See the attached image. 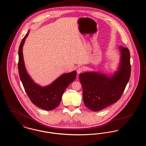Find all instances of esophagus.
Returning a JSON list of instances; mask_svg holds the SVG:
<instances>
[{
    "instance_id": "obj_1",
    "label": "esophagus",
    "mask_w": 146,
    "mask_h": 146,
    "mask_svg": "<svg viewBox=\"0 0 146 146\" xmlns=\"http://www.w3.org/2000/svg\"><path fill=\"white\" fill-rule=\"evenodd\" d=\"M84 70L83 68V67H78V69H77V73L79 74H80V73H82L83 71Z\"/></svg>"
}]
</instances>
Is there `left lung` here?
<instances>
[{"instance_id":"left-lung-1","label":"left lung","mask_w":146,"mask_h":146,"mask_svg":"<svg viewBox=\"0 0 146 146\" xmlns=\"http://www.w3.org/2000/svg\"><path fill=\"white\" fill-rule=\"evenodd\" d=\"M119 50L120 63L118 70L113 75L98 72H84L79 74L84 104L92 111H101L117 102L130 79V51L127 48L121 46Z\"/></svg>"}]
</instances>
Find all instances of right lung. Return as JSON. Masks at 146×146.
I'll return each mask as SVG.
<instances>
[{
    "mask_svg": "<svg viewBox=\"0 0 146 146\" xmlns=\"http://www.w3.org/2000/svg\"><path fill=\"white\" fill-rule=\"evenodd\" d=\"M29 31L22 39L19 49L18 69L21 82L31 102L37 107L51 111L59 106L64 91L76 78V72L63 74L49 85L41 86L35 83L26 70L22 52L23 46Z\"/></svg>",
    "mask_w": 146,
    "mask_h": 146,
    "instance_id": "1",
    "label": "right lung"
}]
</instances>
